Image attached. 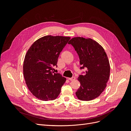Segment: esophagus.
I'll return each instance as SVG.
<instances>
[{
    "instance_id": "obj_1",
    "label": "esophagus",
    "mask_w": 131,
    "mask_h": 131,
    "mask_svg": "<svg viewBox=\"0 0 131 131\" xmlns=\"http://www.w3.org/2000/svg\"><path fill=\"white\" fill-rule=\"evenodd\" d=\"M75 79H76V78H75V77H72V78H68L69 80H70V81L74 80Z\"/></svg>"
}]
</instances>
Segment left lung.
Instances as JSON below:
<instances>
[{"instance_id":"left-lung-1","label":"left lung","mask_w":131,"mask_h":131,"mask_svg":"<svg viewBox=\"0 0 131 131\" xmlns=\"http://www.w3.org/2000/svg\"><path fill=\"white\" fill-rule=\"evenodd\" d=\"M77 51L80 69H86L78 80L80 88L75 93L79 100L89 101L97 98L106 86L110 75V64L104 49L91 39L72 38L68 42ZM84 73V74H83Z\"/></svg>"}]
</instances>
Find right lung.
Instances as JSON below:
<instances>
[{"label": "right lung", "instance_id": "add662e5", "mask_svg": "<svg viewBox=\"0 0 131 131\" xmlns=\"http://www.w3.org/2000/svg\"><path fill=\"white\" fill-rule=\"evenodd\" d=\"M70 37L47 35L30 46L23 63V75L30 92L41 101L57 98L66 79L54 73L58 58Z\"/></svg>", "mask_w": 131, "mask_h": 131}]
</instances>
